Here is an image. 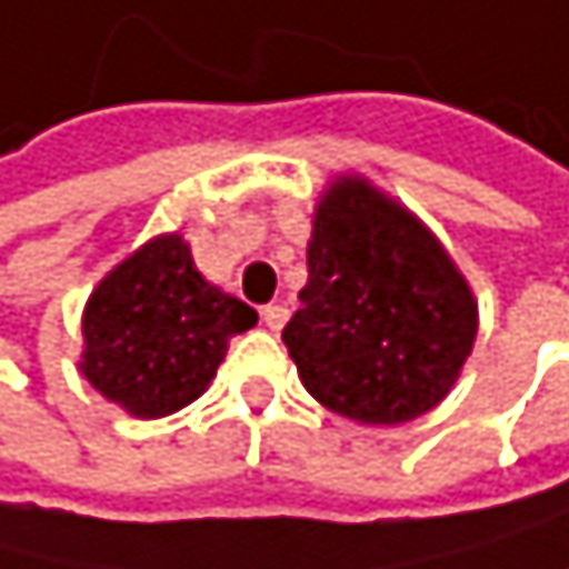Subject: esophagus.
<instances>
[{"label":"esophagus","mask_w":569,"mask_h":569,"mask_svg":"<svg viewBox=\"0 0 569 569\" xmlns=\"http://www.w3.org/2000/svg\"><path fill=\"white\" fill-rule=\"evenodd\" d=\"M287 318H290V308H287V303H269V308L261 311V321H266V325L272 328V332H279V328L287 325Z\"/></svg>","instance_id":"esophagus-1"}]
</instances>
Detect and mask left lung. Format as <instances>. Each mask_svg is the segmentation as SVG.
<instances>
[{"instance_id":"8db88e82","label":"left lung","mask_w":569,"mask_h":569,"mask_svg":"<svg viewBox=\"0 0 569 569\" xmlns=\"http://www.w3.org/2000/svg\"><path fill=\"white\" fill-rule=\"evenodd\" d=\"M321 406L370 427L430 412L476 342V300L416 216L342 178L325 191L308 244V287L282 328Z\"/></svg>"}]
</instances>
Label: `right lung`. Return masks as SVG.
Returning a JSON list of instances; mask_svg holds the SVG:
<instances>
[{
	"instance_id": "1",
	"label": "right lung",
	"mask_w": 569,
	"mask_h": 569,
	"mask_svg": "<svg viewBox=\"0 0 569 569\" xmlns=\"http://www.w3.org/2000/svg\"><path fill=\"white\" fill-rule=\"evenodd\" d=\"M254 321L244 300L209 287L178 233L157 237L93 290L79 370L104 399L157 419L196 402L227 339Z\"/></svg>"
}]
</instances>
